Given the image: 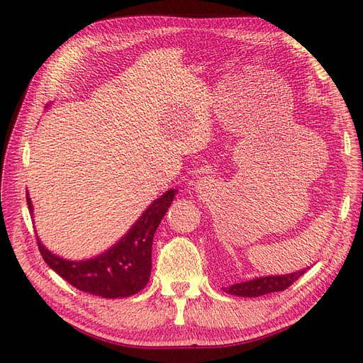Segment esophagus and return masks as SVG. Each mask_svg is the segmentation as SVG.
Instances as JSON below:
<instances>
[{
  "label": "esophagus",
  "instance_id": "1",
  "mask_svg": "<svg viewBox=\"0 0 363 363\" xmlns=\"http://www.w3.org/2000/svg\"><path fill=\"white\" fill-rule=\"evenodd\" d=\"M211 184H213V179H209L208 177H202V178H199L196 182H194V189L197 190V191H205V190H208L209 186H211Z\"/></svg>",
  "mask_w": 363,
  "mask_h": 363
}]
</instances>
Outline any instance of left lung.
I'll return each mask as SVG.
<instances>
[{
    "instance_id": "obj_1",
    "label": "left lung",
    "mask_w": 363,
    "mask_h": 363,
    "mask_svg": "<svg viewBox=\"0 0 363 363\" xmlns=\"http://www.w3.org/2000/svg\"><path fill=\"white\" fill-rule=\"evenodd\" d=\"M309 268V267H308ZM308 268H303V270L289 273V274H277V276H261L255 277L250 280H245V282L233 284L230 286L223 288L225 292L232 296L238 297H259L270 294V292L284 291L288 286H291L296 280L308 272Z\"/></svg>"
}]
</instances>
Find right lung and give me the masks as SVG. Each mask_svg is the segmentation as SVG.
<instances>
[{
    "mask_svg": "<svg viewBox=\"0 0 363 363\" xmlns=\"http://www.w3.org/2000/svg\"><path fill=\"white\" fill-rule=\"evenodd\" d=\"M178 190L162 193L145 209L125 235L110 249L89 259H65L48 250L38 237L42 258L77 289L104 298H122L143 289L152 270V241ZM33 217V202L27 193Z\"/></svg>",
    "mask_w": 363,
    "mask_h": 363,
    "instance_id": "obj_1",
    "label": "right lung"
}]
</instances>
